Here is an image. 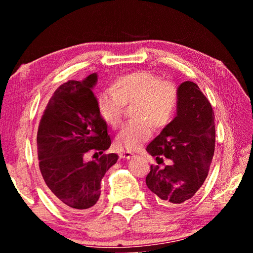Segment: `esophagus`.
Returning <instances> with one entry per match:
<instances>
[{"label": "esophagus", "instance_id": "1", "mask_svg": "<svg viewBox=\"0 0 253 253\" xmlns=\"http://www.w3.org/2000/svg\"><path fill=\"white\" fill-rule=\"evenodd\" d=\"M135 155L131 152H124L121 154V157L124 158V160H130L131 157H134Z\"/></svg>", "mask_w": 253, "mask_h": 253}]
</instances>
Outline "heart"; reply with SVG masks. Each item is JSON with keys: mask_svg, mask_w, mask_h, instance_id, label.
Segmentation results:
<instances>
[{"mask_svg": "<svg viewBox=\"0 0 253 253\" xmlns=\"http://www.w3.org/2000/svg\"><path fill=\"white\" fill-rule=\"evenodd\" d=\"M179 101L177 85L161 80L151 71H135L115 80L113 88L102 90L97 106L102 119L111 127L121 124L124 106L135 104L132 118L116 136V146L132 152L152 135V126L161 129L173 121Z\"/></svg>", "mask_w": 253, "mask_h": 253, "instance_id": "obj_1", "label": "heart"}]
</instances>
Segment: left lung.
Wrapping results in <instances>:
<instances>
[{
	"label": "left lung",
	"mask_w": 253,
	"mask_h": 253,
	"mask_svg": "<svg viewBox=\"0 0 253 253\" xmlns=\"http://www.w3.org/2000/svg\"><path fill=\"white\" fill-rule=\"evenodd\" d=\"M176 115L146 151L156 158L170 160L165 168L151 166L146 185L161 204L178 205L193 198L208 176L215 148L214 113L199 85L184 81L178 85Z\"/></svg>",
	"instance_id": "left-lung-1"
}]
</instances>
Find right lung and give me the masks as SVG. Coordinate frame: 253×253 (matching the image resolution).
Instances as JSON below:
<instances>
[{
	"label": "right lung",
	"instance_id": "1",
	"mask_svg": "<svg viewBox=\"0 0 253 253\" xmlns=\"http://www.w3.org/2000/svg\"><path fill=\"white\" fill-rule=\"evenodd\" d=\"M97 81L95 72L60 85L38 128L39 168L49 194L55 203L76 213L95 207L101 179L118 160L117 154L111 153L85 161L88 152L102 154L111 144L92 91Z\"/></svg>",
	"mask_w": 253,
	"mask_h": 253
}]
</instances>
